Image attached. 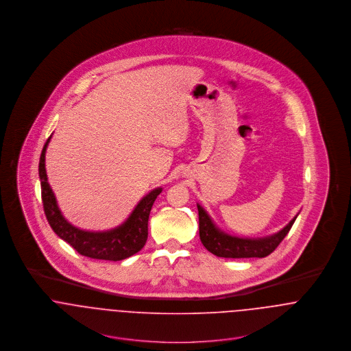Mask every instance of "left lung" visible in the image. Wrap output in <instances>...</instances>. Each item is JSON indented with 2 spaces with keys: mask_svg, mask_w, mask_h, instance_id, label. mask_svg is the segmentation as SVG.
<instances>
[{
  "mask_svg": "<svg viewBox=\"0 0 351 351\" xmlns=\"http://www.w3.org/2000/svg\"><path fill=\"white\" fill-rule=\"evenodd\" d=\"M201 243L209 252L221 258H263L271 254L288 235L298 216L281 231L265 238H238L216 227L206 210L197 204Z\"/></svg>",
  "mask_w": 351,
  "mask_h": 351,
  "instance_id": "1",
  "label": "left lung"
}]
</instances>
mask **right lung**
<instances>
[{
	"label": "right lung",
	"mask_w": 351,
	"mask_h": 351,
	"mask_svg": "<svg viewBox=\"0 0 351 351\" xmlns=\"http://www.w3.org/2000/svg\"><path fill=\"white\" fill-rule=\"evenodd\" d=\"M50 139L51 136L42 150L39 160V177L42 185V201L45 213L53 232L81 255L95 259L121 261L142 250L149 237L147 226L151 208L158 195L162 192V188L151 191L149 195H146L139 201L130 217L121 226L101 232L80 230L63 217L55 195L47 181L46 150Z\"/></svg>",
	"instance_id": "right-lung-1"
}]
</instances>
